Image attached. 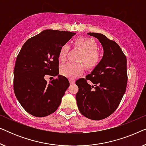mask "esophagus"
<instances>
[{
	"instance_id": "esophagus-1",
	"label": "esophagus",
	"mask_w": 146,
	"mask_h": 146,
	"mask_svg": "<svg viewBox=\"0 0 146 146\" xmlns=\"http://www.w3.org/2000/svg\"><path fill=\"white\" fill-rule=\"evenodd\" d=\"M69 82H70V83L71 84H74L75 83V80L74 79H70L69 80Z\"/></svg>"
}]
</instances>
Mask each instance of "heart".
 Wrapping results in <instances>:
<instances>
[{
  "label": "heart",
  "instance_id": "obj_1",
  "mask_svg": "<svg viewBox=\"0 0 146 146\" xmlns=\"http://www.w3.org/2000/svg\"><path fill=\"white\" fill-rule=\"evenodd\" d=\"M74 45L78 47L83 52L80 56L78 62H83L88 68L92 69L97 66L101 60V54L98 50V45L96 41L92 38L79 37L74 41ZM70 51V46L64 44L60 48L58 59L60 62L66 60ZM84 71V66L80 63L69 62L60 67V72L64 76L73 78L81 74Z\"/></svg>",
  "mask_w": 146,
  "mask_h": 146
}]
</instances>
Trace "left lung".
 Wrapping results in <instances>:
<instances>
[{
  "label": "left lung",
  "instance_id": "8db88e82",
  "mask_svg": "<svg viewBox=\"0 0 146 146\" xmlns=\"http://www.w3.org/2000/svg\"><path fill=\"white\" fill-rule=\"evenodd\" d=\"M102 45L104 55L92 72L76 82L79 111L94 120H100L113 113L126 90L127 59L119 46L102 34L89 33ZM90 80L93 85L88 84Z\"/></svg>",
  "mask_w": 146,
  "mask_h": 146
}]
</instances>
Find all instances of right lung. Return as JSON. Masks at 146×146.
<instances>
[{
	"instance_id": "obj_1",
	"label": "right lung",
	"mask_w": 146,
	"mask_h": 146,
	"mask_svg": "<svg viewBox=\"0 0 146 146\" xmlns=\"http://www.w3.org/2000/svg\"><path fill=\"white\" fill-rule=\"evenodd\" d=\"M76 35L68 31L45 30L24 44L14 69V91L24 109L36 117L54 112L70 86L59 74L60 48ZM58 76L48 83L44 76Z\"/></svg>"
}]
</instances>
